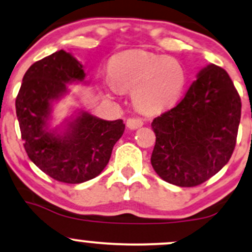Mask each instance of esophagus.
<instances>
[{
    "instance_id": "34e87169",
    "label": "esophagus",
    "mask_w": 252,
    "mask_h": 252,
    "mask_svg": "<svg viewBox=\"0 0 252 252\" xmlns=\"http://www.w3.org/2000/svg\"><path fill=\"white\" fill-rule=\"evenodd\" d=\"M142 126H143V120L140 117H130L128 118V121H126V126H128L129 129L135 130Z\"/></svg>"
}]
</instances>
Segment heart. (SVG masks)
I'll return each instance as SVG.
<instances>
[{
	"instance_id": "obj_1",
	"label": "heart",
	"mask_w": 252,
	"mask_h": 252,
	"mask_svg": "<svg viewBox=\"0 0 252 252\" xmlns=\"http://www.w3.org/2000/svg\"><path fill=\"white\" fill-rule=\"evenodd\" d=\"M110 80L121 91L132 90L136 108L154 112L178 100L186 85V72L176 59L137 51L124 53L112 62Z\"/></svg>"
}]
</instances>
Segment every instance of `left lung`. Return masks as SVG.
I'll use <instances>...</instances> for the list:
<instances>
[{"mask_svg": "<svg viewBox=\"0 0 252 252\" xmlns=\"http://www.w3.org/2000/svg\"><path fill=\"white\" fill-rule=\"evenodd\" d=\"M241 97L219 66L199 72L178 105L154 118L152 166L169 184L194 187L230 160L241 122Z\"/></svg>", "mask_w": 252, "mask_h": 252, "instance_id": "8db88e82", "label": "left lung"}]
</instances>
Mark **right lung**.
Here are the masks:
<instances>
[{
	"label": "right lung",
	"mask_w": 252,
	"mask_h": 252,
	"mask_svg": "<svg viewBox=\"0 0 252 252\" xmlns=\"http://www.w3.org/2000/svg\"><path fill=\"white\" fill-rule=\"evenodd\" d=\"M84 78L82 63L60 50L28 68L15 100L28 158L45 174L65 184H82L99 175L126 128L122 120L104 121L82 111L63 134L48 130L52 102L66 94V84Z\"/></svg>",
	"instance_id": "add662e5"
}]
</instances>
